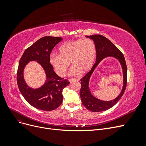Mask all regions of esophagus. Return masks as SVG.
<instances>
[{
	"label": "esophagus",
	"mask_w": 146,
	"mask_h": 146,
	"mask_svg": "<svg viewBox=\"0 0 146 146\" xmlns=\"http://www.w3.org/2000/svg\"><path fill=\"white\" fill-rule=\"evenodd\" d=\"M68 80L70 82H72V81L74 80H78L77 78H69Z\"/></svg>",
	"instance_id": "esophagus-1"
}]
</instances>
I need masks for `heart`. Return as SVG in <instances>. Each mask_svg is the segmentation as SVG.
Listing matches in <instances>:
<instances>
[{
  "instance_id": "b5f03b06",
  "label": "heart",
  "mask_w": 146,
  "mask_h": 146,
  "mask_svg": "<svg viewBox=\"0 0 146 146\" xmlns=\"http://www.w3.org/2000/svg\"><path fill=\"white\" fill-rule=\"evenodd\" d=\"M58 50L60 54L50 55L49 63L60 77L65 76L70 61L73 65L70 76L88 72L93 66L97 54L95 44L90 38L68 41L59 47Z\"/></svg>"
}]
</instances>
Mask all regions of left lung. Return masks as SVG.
<instances>
[{"instance_id":"1","label":"left lung","mask_w":146,"mask_h":146,"mask_svg":"<svg viewBox=\"0 0 146 146\" xmlns=\"http://www.w3.org/2000/svg\"><path fill=\"white\" fill-rule=\"evenodd\" d=\"M87 38L92 39L94 41L96 47V61L92 66L90 71L86 74L81 80V88L80 96L82 104L86 109L92 112H100L106 111L116 104L121 99L126 89L127 81V68L125 60L122 53L119 48L114 46L108 39L101 35H94L86 36ZM107 56H113L118 59L122 65L124 75V86L121 94L115 99L111 101H102L96 99L92 96L89 91V79L92 72L97 66L100 61Z\"/></svg>"}]
</instances>
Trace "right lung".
Segmentation results:
<instances>
[{
  "label": "right lung",
  "mask_w": 146,
  "mask_h": 146,
  "mask_svg": "<svg viewBox=\"0 0 146 146\" xmlns=\"http://www.w3.org/2000/svg\"><path fill=\"white\" fill-rule=\"evenodd\" d=\"M61 40L62 38L60 37H42L27 48L19 60L17 72L19 90L30 105L44 111H52L59 107L63 101V90L70 83L68 80L60 77L49 63L52 49ZM30 60L38 61L46 74V82L38 89L29 87L23 79V69Z\"/></svg>",
  "instance_id": "right-lung-1"
}]
</instances>
